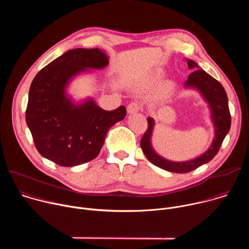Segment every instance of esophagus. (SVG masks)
Here are the masks:
<instances>
[{
	"mask_svg": "<svg viewBox=\"0 0 249 249\" xmlns=\"http://www.w3.org/2000/svg\"><path fill=\"white\" fill-rule=\"evenodd\" d=\"M141 109V104L139 102H131L128 106H127V112L129 114H134L137 113L139 110Z\"/></svg>",
	"mask_w": 249,
	"mask_h": 249,
	"instance_id": "obj_1",
	"label": "esophagus"
}]
</instances>
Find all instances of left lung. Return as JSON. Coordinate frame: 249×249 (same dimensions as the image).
<instances>
[{
  "label": "left lung",
  "instance_id": "obj_1",
  "mask_svg": "<svg viewBox=\"0 0 249 249\" xmlns=\"http://www.w3.org/2000/svg\"><path fill=\"white\" fill-rule=\"evenodd\" d=\"M186 61L188 68L193 70V72L188 76L184 86L186 88H192L199 90L204 99L209 103L211 117L215 127L214 141H213L210 148L196 159L187 161H170L158 155L152 147L151 137L155 121L151 117L147 119L149 126L141 140V148L153 164L164 170L176 173H186L192 171L212 160V159L218 154L223 141L231 128V113L225 89L216 79L206 73L204 70H201L196 62L190 59H186Z\"/></svg>",
  "mask_w": 249,
  "mask_h": 249
}]
</instances>
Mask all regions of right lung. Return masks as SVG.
I'll list each match as a JSON object with an SVG mask.
<instances>
[{
	"label": "right lung",
	"instance_id": "obj_1",
	"mask_svg": "<svg viewBox=\"0 0 249 249\" xmlns=\"http://www.w3.org/2000/svg\"><path fill=\"white\" fill-rule=\"evenodd\" d=\"M108 57L98 48L69 50L33 79L25 112L34 145L47 160L75 166L97 157L109 128L126 116L125 106L106 111L91 99L75 104L66 89L88 69H103Z\"/></svg>",
	"mask_w": 249,
	"mask_h": 249
}]
</instances>
